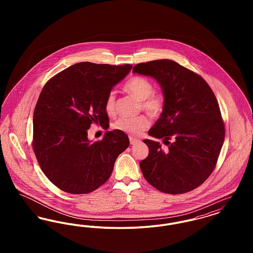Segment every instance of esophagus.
Masks as SVG:
<instances>
[{
    "label": "esophagus",
    "instance_id": "obj_1",
    "mask_svg": "<svg viewBox=\"0 0 253 253\" xmlns=\"http://www.w3.org/2000/svg\"><path fill=\"white\" fill-rule=\"evenodd\" d=\"M137 141H138L137 138H133L132 136H130V143H131V145L135 144Z\"/></svg>",
    "mask_w": 253,
    "mask_h": 253
}]
</instances>
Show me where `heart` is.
<instances>
[{
    "mask_svg": "<svg viewBox=\"0 0 253 253\" xmlns=\"http://www.w3.org/2000/svg\"><path fill=\"white\" fill-rule=\"evenodd\" d=\"M124 89L141 101V107L151 117H158L165 105L164 97L157 92H154V84L146 78L135 76L127 81ZM105 111L108 115H114L116 112V95L110 92L105 99ZM150 126V121L146 116L136 118H121L114 125L116 130L138 135Z\"/></svg>",
    "mask_w": 253,
    "mask_h": 253,
    "instance_id": "heart-1",
    "label": "heart"
}]
</instances>
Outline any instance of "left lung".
Listing matches in <instances>:
<instances>
[{
	"mask_svg": "<svg viewBox=\"0 0 253 253\" xmlns=\"http://www.w3.org/2000/svg\"><path fill=\"white\" fill-rule=\"evenodd\" d=\"M132 72L161 86L165 105L144 139L149 155L139 165L145 179L162 193L191 192L211 174L225 139L216 97L204 79L177 62L157 60L136 64Z\"/></svg>",
	"mask_w": 253,
	"mask_h": 253,
	"instance_id": "obj_1",
	"label": "left lung"
}]
</instances>
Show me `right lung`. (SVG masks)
Returning a JSON list of instances; mask_svg holds the SVG:
<instances>
[{"label":"right lung","mask_w":253,"mask_h":253,"mask_svg":"<svg viewBox=\"0 0 253 253\" xmlns=\"http://www.w3.org/2000/svg\"><path fill=\"white\" fill-rule=\"evenodd\" d=\"M131 64L79 62L43 86L33 115V150L46 177L66 193L84 194L108 180L116 159L130 144L128 135L107 131L91 142L88 129H108L105 99Z\"/></svg>","instance_id":"right-lung-1"}]
</instances>
